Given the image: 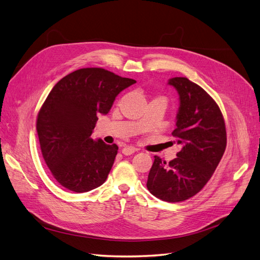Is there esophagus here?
<instances>
[{
	"instance_id": "34e87169",
	"label": "esophagus",
	"mask_w": 260,
	"mask_h": 260,
	"mask_svg": "<svg viewBox=\"0 0 260 260\" xmlns=\"http://www.w3.org/2000/svg\"><path fill=\"white\" fill-rule=\"evenodd\" d=\"M136 151H137L136 147H133V146H124L122 148V154L125 155V156H128V155L133 154Z\"/></svg>"
}]
</instances>
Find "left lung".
<instances>
[{
    "instance_id": "8db88e82",
    "label": "left lung",
    "mask_w": 260,
    "mask_h": 260,
    "mask_svg": "<svg viewBox=\"0 0 260 260\" xmlns=\"http://www.w3.org/2000/svg\"><path fill=\"white\" fill-rule=\"evenodd\" d=\"M178 91L180 106L172 136L182 149L168 164L155 156L146 186L169 203L198 194L214 175L226 146V131L219 106L199 84L185 77L168 81Z\"/></svg>"
}]
</instances>
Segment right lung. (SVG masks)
Instances as JSON below:
<instances>
[{
	"mask_svg": "<svg viewBox=\"0 0 260 260\" xmlns=\"http://www.w3.org/2000/svg\"><path fill=\"white\" fill-rule=\"evenodd\" d=\"M136 82L103 68H81L54 85L38 114L37 132L45 164L61 186L84 193L105 182L118 146L91 135L98 116Z\"/></svg>",
	"mask_w": 260,
	"mask_h": 260,
	"instance_id": "add662e5",
	"label": "right lung"
}]
</instances>
